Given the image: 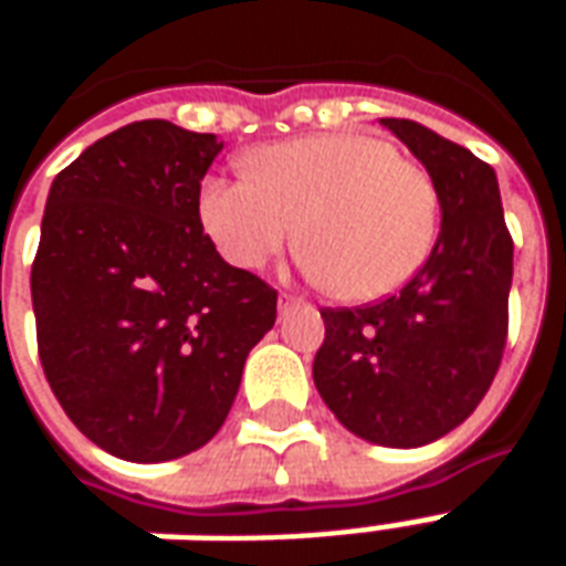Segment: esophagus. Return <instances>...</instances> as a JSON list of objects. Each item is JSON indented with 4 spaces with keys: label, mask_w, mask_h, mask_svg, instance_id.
<instances>
[{
    "label": "esophagus",
    "mask_w": 566,
    "mask_h": 566,
    "mask_svg": "<svg viewBox=\"0 0 566 566\" xmlns=\"http://www.w3.org/2000/svg\"><path fill=\"white\" fill-rule=\"evenodd\" d=\"M296 303H300V300H296V296L282 294V296H279V312H287V308L296 306Z\"/></svg>",
    "instance_id": "esophagus-1"
}]
</instances>
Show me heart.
I'll use <instances>...</instances> for the list:
<instances>
[{
    "label": "heart",
    "instance_id": "1",
    "mask_svg": "<svg viewBox=\"0 0 566 566\" xmlns=\"http://www.w3.org/2000/svg\"><path fill=\"white\" fill-rule=\"evenodd\" d=\"M248 178H206L199 221L223 258L260 270L294 245L348 303H373L416 279L437 245L433 178L369 133H327L263 145Z\"/></svg>",
    "mask_w": 566,
    "mask_h": 566
}]
</instances>
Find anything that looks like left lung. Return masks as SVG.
<instances>
[{"label": "left lung", "mask_w": 566, "mask_h": 566, "mask_svg": "<svg viewBox=\"0 0 566 566\" xmlns=\"http://www.w3.org/2000/svg\"><path fill=\"white\" fill-rule=\"evenodd\" d=\"M433 178L439 235L400 294L324 308L312 364L321 400L345 430L388 449H418L473 416L506 345L512 239L494 169L416 120L381 117Z\"/></svg>", "instance_id": "obj_1"}]
</instances>
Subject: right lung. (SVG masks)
<instances>
[{
    "label": "right lung",
    "mask_w": 566,
    "mask_h": 566,
    "mask_svg": "<svg viewBox=\"0 0 566 566\" xmlns=\"http://www.w3.org/2000/svg\"><path fill=\"white\" fill-rule=\"evenodd\" d=\"M223 142L136 120L56 175L32 263L39 357L66 416L115 458L202 449L279 294L218 254L199 181Z\"/></svg>",
    "instance_id": "add662e5"
}]
</instances>
